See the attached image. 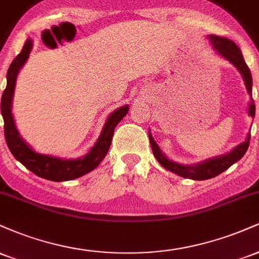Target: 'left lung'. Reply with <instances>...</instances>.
I'll list each match as a JSON object with an SVG mask.
<instances>
[{
    "instance_id": "left-lung-1",
    "label": "left lung",
    "mask_w": 259,
    "mask_h": 259,
    "mask_svg": "<svg viewBox=\"0 0 259 259\" xmlns=\"http://www.w3.org/2000/svg\"><path fill=\"white\" fill-rule=\"evenodd\" d=\"M208 38L210 40V44L213 45V49L215 50L222 57L228 59L231 64H234L237 68L240 73H241L243 81H245L246 89H247L249 96H251V101H249L248 106V114L252 118L254 117L255 113V106L254 101L252 99V75L249 72V68L246 64L245 59L241 51H240L239 47L235 45L231 40H229L227 37L222 36H215V35H209ZM148 138H150V144L152 147V152L156 157V159L160 163L162 167H164L167 170L173 171V173L178 174L179 177L187 178V179L192 180H207L210 178H214L217 175H219L223 171L227 170L228 168H230L234 163H236L237 160H240L243 157V154L247 151L248 145H249V138L251 135H247L246 141H243L242 144H240L239 146H236L233 151L227 154H223V156L214 157L212 159L204 160V162L197 163L194 165H185L180 164V163L173 162L167 156L163 154L162 151L159 150V146L156 144L152 135L148 134Z\"/></svg>"
}]
</instances>
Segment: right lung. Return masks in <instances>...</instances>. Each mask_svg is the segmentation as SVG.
I'll return each instance as SVG.
<instances>
[{
    "label": "right lung",
    "mask_w": 259,
    "mask_h": 259,
    "mask_svg": "<svg viewBox=\"0 0 259 259\" xmlns=\"http://www.w3.org/2000/svg\"><path fill=\"white\" fill-rule=\"evenodd\" d=\"M32 49L31 38H28L23 46L22 52L13 59L7 72V86L1 99V114L5 121V138L7 146L14 158L19 160L26 169L37 177L51 181L73 180L90 173L102 162L111 146L115 126L123 119L129 111V106L119 107L115 109L106 120L102 133L94 147L84 157L76 159H62L49 154L37 153L29 146L18 133L13 114H12V100L18 73L25 64Z\"/></svg>",
    "instance_id": "obj_1"
}]
</instances>
